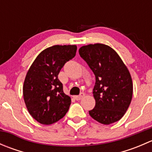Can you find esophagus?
Here are the masks:
<instances>
[{
    "label": "esophagus",
    "instance_id": "34e87169",
    "mask_svg": "<svg viewBox=\"0 0 152 152\" xmlns=\"http://www.w3.org/2000/svg\"><path fill=\"white\" fill-rule=\"evenodd\" d=\"M85 93H81L79 96H74V99H76V100H77V101L81 100V99H82V98H84V96H85Z\"/></svg>",
    "mask_w": 152,
    "mask_h": 152
}]
</instances>
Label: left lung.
I'll return each instance as SVG.
<instances>
[{
	"label": "left lung",
	"mask_w": 152,
	"mask_h": 152,
	"mask_svg": "<svg viewBox=\"0 0 152 152\" xmlns=\"http://www.w3.org/2000/svg\"><path fill=\"white\" fill-rule=\"evenodd\" d=\"M96 76L93 93L96 106L89 114L105 125L124 115L132 99L131 75L117 52L104 44H90L79 50Z\"/></svg>",
	"instance_id": "1"
}]
</instances>
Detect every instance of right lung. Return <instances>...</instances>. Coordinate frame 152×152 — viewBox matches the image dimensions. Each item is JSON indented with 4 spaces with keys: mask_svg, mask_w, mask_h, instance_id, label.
Here are the masks:
<instances>
[{
    "mask_svg": "<svg viewBox=\"0 0 152 152\" xmlns=\"http://www.w3.org/2000/svg\"><path fill=\"white\" fill-rule=\"evenodd\" d=\"M75 45H53L42 50L26 76L23 93L31 115L39 123L50 125L65 115L71 104L58 79L59 71L76 56Z\"/></svg>",
    "mask_w": 152,
    "mask_h": 152,
    "instance_id": "right-lung-1",
    "label": "right lung"
}]
</instances>
